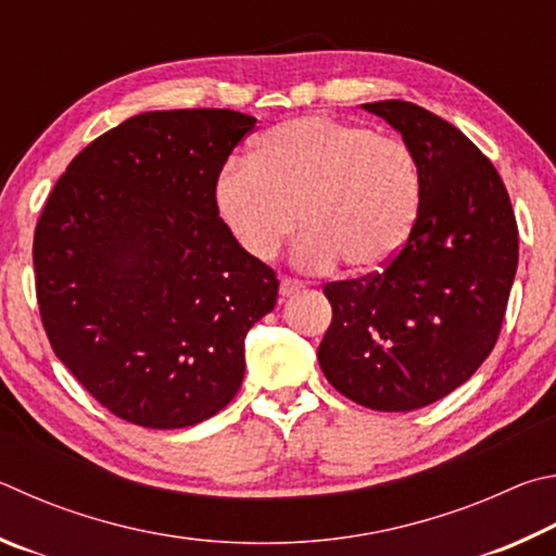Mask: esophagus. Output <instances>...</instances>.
<instances>
[{"label":"esophagus","mask_w":556,"mask_h":556,"mask_svg":"<svg viewBox=\"0 0 556 556\" xmlns=\"http://www.w3.org/2000/svg\"><path fill=\"white\" fill-rule=\"evenodd\" d=\"M305 286L300 283L298 278H280V288H278V293H280V298H290V295H295V293H300V290H303Z\"/></svg>","instance_id":"1"}]
</instances>
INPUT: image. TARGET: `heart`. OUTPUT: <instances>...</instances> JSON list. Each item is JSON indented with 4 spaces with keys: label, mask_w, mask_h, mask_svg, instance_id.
Listing matches in <instances>:
<instances>
[{
    "label": "heart",
    "mask_w": 556,
    "mask_h": 556,
    "mask_svg": "<svg viewBox=\"0 0 556 556\" xmlns=\"http://www.w3.org/2000/svg\"><path fill=\"white\" fill-rule=\"evenodd\" d=\"M422 202L413 151L362 124L298 116L256 141L217 180V207L241 249L268 261L303 227L298 263L374 273L410 239Z\"/></svg>",
    "instance_id": "1"
}]
</instances>
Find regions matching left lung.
<instances>
[{"mask_svg": "<svg viewBox=\"0 0 556 556\" xmlns=\"http://www.w3.org/2000/svg\"><path fill=\"white\" fill-rule=\"evenodd\" d=\"M364 110L413 151L420 214L383 270L325 286L332 325L317 362L349 401L410 413L469 381L493 352L518 270V224L498 170L456 126L403 100Z\"/></svg>", "mask_w": 556, "mask_h": 556, "instance_id": "1", "label": "left lung"}]
</instances>
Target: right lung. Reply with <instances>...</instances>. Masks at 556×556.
<instances>
[{
  "label": "right lung",
  "mask_w": 556,
  "mask_h": 556,
  "mask_svg": "<svg viewBox=\"0 0 556 556\" xmlns=\"http://www.w3.org/2000/svg\"><path fill=\"white\" fill-rule=\"evenodd\" d=\"M256 119L143 112L75 155L34 233L36 298L55 356L122 420L178 430L243 381V339L278 278L219 217L217 180Z\"/></svg>",
  "instance_id": "add662e5"
}]
</instances>
